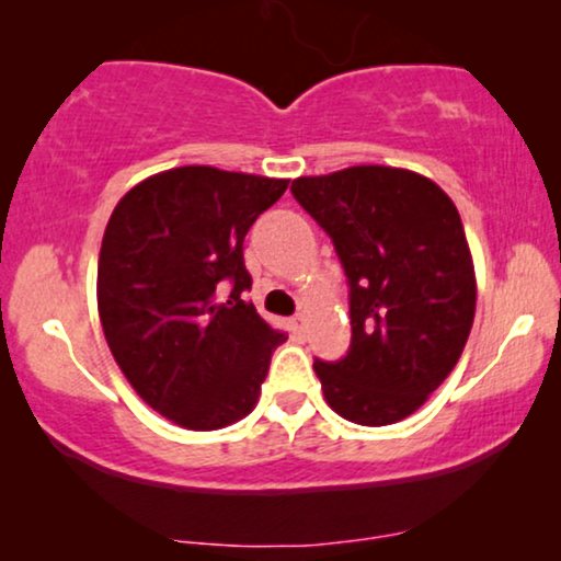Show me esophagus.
Listing matches in <instances>:
<instances>
[{
    "label": "esophagus",
    "mask_w": 561,
    "mask_h": 561,
    "mask_svg": "<svg viewBox=\"0 0 561 561\" xmlns=\"http://www.w3.org/2000/svg\"><path fill=\"white\" fill-rule=\"evenodd\" d=\"M288 329H290V334L294 336H304V332H306V319L301 317V313H298V317H294L288 321Z\"/></svg>",
    "instance_id": "34e87169"
}]
</instances>
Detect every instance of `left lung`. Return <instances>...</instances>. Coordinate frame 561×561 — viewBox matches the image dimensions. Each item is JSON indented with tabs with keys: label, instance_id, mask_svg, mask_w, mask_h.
<instances>
[{
	"label": "left lung",
	"instance_id": "left-lung-1",
	"mask_svg": "<svg viewBox=\"0 0 561 561\" xmlns=\"http://www.w3.org/2000/svg\"><path fill=\"white\" fill-rule=\"evenodd\" d=\"M290 194L332 237L350 286L347 355L313 359L327 403L355 424H396L442 386L472 329L457 206L434 181L386 165L296 179Z\"/></svg>",
	"mask_w": 561,
	"mask_h": 561
}]
</instances>
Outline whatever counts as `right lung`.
Here are the masks:
<instances>
[{
  "mask_svg": "<svg viewBox=\"0 0 561 561\" xmlns=\"http://www.w3.org/2000/svg\"><path fill=\"white\" fill-rule=\"evenodd\" d=\"M288 181L183 165L137 183L112 211L96 301L119 370L173 424L211 432L257 403L288 340L248 301L242 242Z\"/></svg>",
  "mask_w": 561,
  "mask_h": 561,
  "instance_id": "1",
  "label": "right lung"
}]
</instances>
